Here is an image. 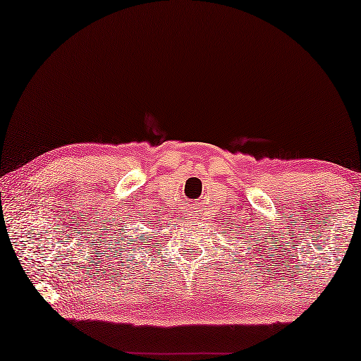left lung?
Listing matches in <instances>:
<instances>
[{"instance_id":"8db88e82","label":"left lung","mask_w":361,"mask_h":361,"mask_svg":"<svg viewBox=\"0 0 361 361\" xmlns=\"http://www.w3.org/2000/svg\"><path fill=\"white\" fill-rule=\"evenodd\" d=\"M233 226H236V224H233ZM230 228V227H228ZM243 232H245V228H243ZM222 233H227V230H224V232ZM236 233V232H235ZM236 236H238V235H236ZM230 238H232V236H230Z\"/></svg>"}]
</instances>
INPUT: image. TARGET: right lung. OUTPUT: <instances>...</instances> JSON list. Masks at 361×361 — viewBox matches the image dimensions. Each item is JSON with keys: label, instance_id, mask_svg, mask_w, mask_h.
<instances>
[{"label": "right lung", "instance_id": "right-lung-1", "mask_svg": "<svg viewBox=\"0 0 361 361\" xmlns=\"http://www.w3.org/2000/svg\"><path fill=\"white\" fill-rule=\"evenodd\" d=\"M121 232H125V230L121 228ZM147 238H149V236H147ZM150 238H153V236H150ZM110 241H111V243H114V250H116L115 252L120 254V256H121V252L126 254V251H135L134 243H131V241L128 240V236H126V238H125V236H123V240H121V236H116V238L114 236V240H110ZM129 256H133V254H129Z\"/></svg>", "mask_w": 361, "mask_h": 361}]
</instances>
